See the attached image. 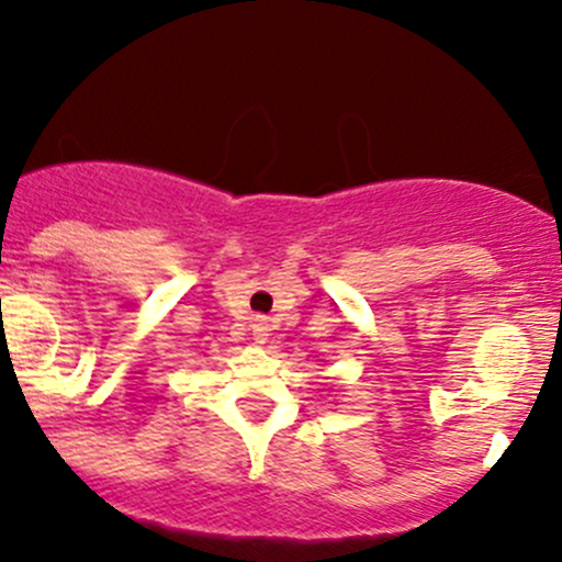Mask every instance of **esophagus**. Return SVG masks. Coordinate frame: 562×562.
<instances>
[{
    "instance_id": "esophagus-1",
    "label": "esophagus",
    "mask_w": 562,
    "mask_h": 562,
    "mask_svg": "<svg viewBox=\"0 0 562 562\" xmlns=\"http://www.w3.org/2000/svg\"><path fill=\"white\" fill-rule=\"evenodd\" d=\"M252 334H255V339H258V342H266V337H269V323H266V317H255Z\"/></svg>"
}]
</instances>
